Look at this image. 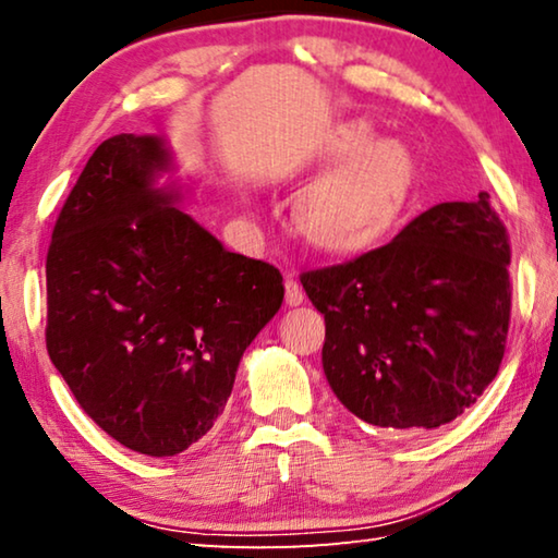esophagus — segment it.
I'll return each instance as SVG.
<instances>
[{"label": "esophagus", "instance_id": "esophagus-1", "mask_svg": "<svg viewBox=\"0 0 558 558\" xmlns=\"http://www.w3.org/2000/svg\"><path fill=\"white\" fill-rule=\"evenodd\" d=\"M302 300H305V292H302L300 282L292 280V278H286V302L290 307H298L302 305Z\"/></svg>", "mask_w": 558, "mask_h": 558}]
</instances>
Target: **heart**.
Segmentation results:
<instances>
[{
  "label": "heart",
  "instance_id": "1",
  "mask_svg": "<svg viewBox=\"0 0 558 558\" xmlns=\"http://www.w3.org/2000/svg\"><path fill=\"white\" fill-rule=\"evenodd\" d=\"M413 182L409 147L374 140L366 122H349L319 159V177L300 192L295 226L310 245L332 256L372 251L396 229Z\"/></svg>",
  "mask_w": 558,
  "mask_h": 558
}]
</instances>
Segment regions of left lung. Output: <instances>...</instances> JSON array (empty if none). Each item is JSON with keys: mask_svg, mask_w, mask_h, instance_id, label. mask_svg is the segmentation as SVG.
Listing matches in <instances>:
<instances>
[{"mask_svg": "<svg viewBox=\"0 0 558 558\" xmlns=\"http://www.w3.org/2000/svg\"><path fill=\"white\" fill-rule=\"evenodd\" d=\"M509 239L489 194L448 202L391 243L302 272L325 315L323 369L347 411L379 428H438L470 409L505 356Z\"/></svg>", "mask_w": 558, "mask_h": 558, "instance_id": "left-lung-1", "label": "left lung"}]
</instances>
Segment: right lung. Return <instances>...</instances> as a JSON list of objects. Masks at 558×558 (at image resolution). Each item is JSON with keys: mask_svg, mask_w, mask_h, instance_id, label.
<instances>
[{"mask_svg": "<svg viewBox=\"0 0 558 558\" xmlns=\"http://www.w3.org/2000/svg\"><path fill=\"white\" fill-rule=\"evenodd\" d=\"M159 135H116L65 199L46 258V349L122 446L186 450L229 401L241 356L282 305L270 263L231 253L182 211Z\"/></svg>", "mask_w": 558, "mask_h": 558, "instance_id": "1", "label": "right lung"}]
</instances>
